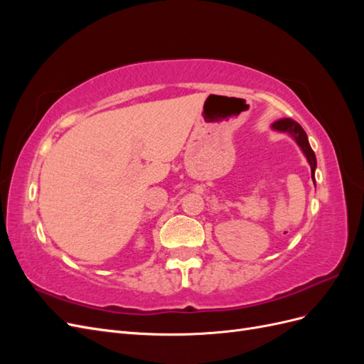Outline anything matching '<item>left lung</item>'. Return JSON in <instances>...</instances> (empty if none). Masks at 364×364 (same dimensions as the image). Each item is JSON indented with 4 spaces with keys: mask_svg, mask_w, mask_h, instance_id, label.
I'll list each match as a JSON object with an SVG mask.
<instances>
[{
    "mask_svg": "<svg viewBox=\"0 0 364 364\" xmlns=\"http://www.w3.org/2000/svg\"><path fill=\"white\" fill-rule=\"evenodd\" d=\"M272 127H273L274 130L285 132V134H289V135H291V136L294 138V141L297 142V146L301 147L302 153L305 155L308 164H310V167H311V178H313V181H314V170H316V165H317V162H316V155H314L313 149L310 147V142H308L306 134H305V130L301 127V124H297L296 121L291 119V118H282V119L277 121V123H273Z\"/></svg>",
    "mask_w": 364,
    "mask_h": 364,
    "instance_id": "left-lung-1",
    "label": "left lung"
}]
</instances>
